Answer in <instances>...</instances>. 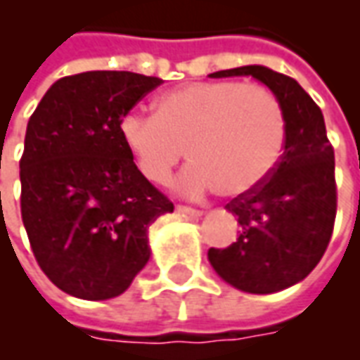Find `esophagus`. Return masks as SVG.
<instances>
[{
    "instance_id": "34e87169",
    "label": "esophagus",
    "mask_w": 360,
    "mask_h": 360,
    "mask_svg": "<svg viewBox=\"0 0 360 360\" xmlns=\"http://www.w3.org/2000/svg\"><path fill=\"white\" fill-rule=\"evenodd\" d=\"M177 212L187 214V216H202V210H196V208H191V206H185V204H177Z\"/></svg>"
}]
</instances>
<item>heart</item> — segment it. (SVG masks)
Masks as SVG:
<instances>
[{"mask_svg": "<svg viewBox=\"0 0 360 360\" xmlns=\"http://www.w3.org/2000/svg\"><path fill=\"white\" fill-rule=\"evenodd\" d=\"M121 141L150 183H165L187 152L177 177L183 195L219 188L249 195L278 169L287 142L279 98L262 84L193 82L156 100V111H129L119 121Z\"/></svg>", "mask_w": 360, "mask_h": 360, "instance_id": "b5f03b06", "label": "heart"}]
</instances>
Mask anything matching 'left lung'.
Masks as SVG:
<instances>
[{
    "label": "left lung",
    "mask_w": 360,
    "mask_h": 360,
    "mask_svg": "<svg viewBox=\"0 0 360 360\" xmlns=\"http://www.w3.org/2000/svg\"><path fill=\"white\" fill-rule=\"evenodd\" d=\"M241 75L264 82L278 96L285 110L287 142L270 179L226 204L241 235L226 249L212 247L208 260L229 285L268 295L307 278L324 257L338 210L335 160L322 110L299 82L262 65L212 77Z\"/></svg>",
    "instance_id": "obj_1"
}]
</instances>
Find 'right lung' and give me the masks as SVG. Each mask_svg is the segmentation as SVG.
Masks as SVG:
<instances>
[{
	"instance_id": "right-lung-1",
	"label": "right lung",
	"mask_w": 360,
	"mask_h": 360,
	"mask_svg": "<svg viewBox=\"0 0 360 360\" xmlns=\"http://www.w3.org/2000/svg\"><path fill=\"white\" fill-rule=\"evenodd\" d=\"M160 84L129 71L71 75L28 119L20 216L38 266L73 297L123 293L148 262L150 224L173 212L119 134L121 117Z\"/></svg>"
}]
</instances>
